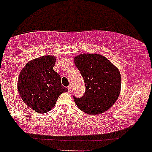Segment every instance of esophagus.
I'll return each mask as SVG.
<instances>
[{
  "instance_id": "obj_1",
  "label": "esophagus",
  "mask_w": 152,
  "mask_h": 152,
  "mask_svg": "<svg viewBox=\"0 0 152 152\" xmlns=\"http://www.w3.org/2000/svg\"><path fill=\"white\" fill-rule=\"evenodd\" d=\"M68 91H69V92H71V91H72V87H71V86H68Z\"/></svg>"
}]
</instances>
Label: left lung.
Wrapping results in <instances>:
<instances>
[{
	"instance_id": "8db88e82",
	"label": "left lung",
	"mask_w": 152,
	"mask_h": 152,
	"mask_svg": "<svg viewBox=\"0 0 152 152\" xmlns=\"http://www.w3.org/2000/svg\"><path fill=\"white\" fill-rule=\"evenodd\" d=\"M74 61L82 75L86 87L84 96L74 97L80 110L90 115L106 112L116 103L121 91V75L107 58L99 54L84 53Z\"/></svg>"
}]
</instances>
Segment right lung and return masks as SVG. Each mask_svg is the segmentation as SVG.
<instances>
[{"instance_id": "right-lung-1", "label": "right lung", "mask_w": 152, "mask_h": 152, "mask_svg": "<svg viewBox=\"0 0 152 152\" xmlns=\"http://www.w3.org/2000/svg\"><path fill=\"white\" fill-rule=\"evenodd\" d=\"M56 61V56H41L26 63L19 75V94L25 104L39 113L50 111L59 95L68 91L53 69Z\"/></svg>"}]
</instances>
